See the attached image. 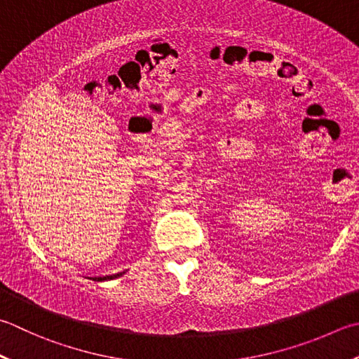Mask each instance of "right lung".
<instances>
[{
    "label": "right lung",
    "instance_id": "obj_1",
    "mask_svg": "<svg viewBox=\"0 0 359 359\" xmlns=\"http://www.w3.org/2000/svg\"><path fill=\"white\" fill-rule=\"evenodd\" d=\"M119 276H123V273H115V276H107V277H100V278H93V280H97V282H100V280H111V278H116V277H119Z\"/></svg>",
    "mask_w": 359,
    "mask_h": 359
}]
</instances>
